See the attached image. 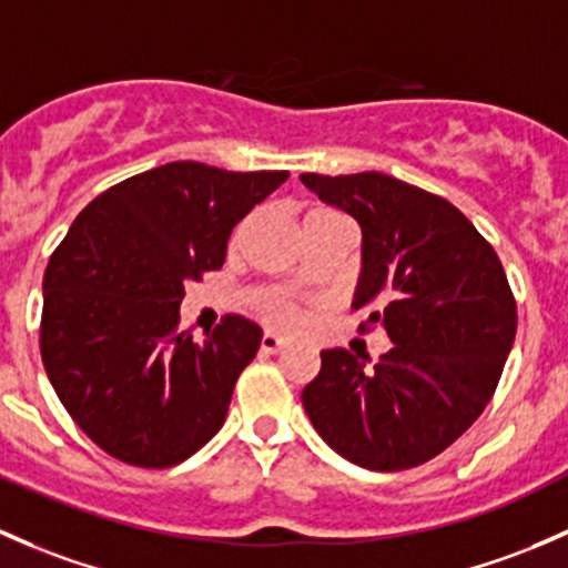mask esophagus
Wrapping results in <instances>:
<instances>
[{
	"label": "esophagus",
	"mask_w": 568,
	"mask_h": 568,
	"mask_svg": "<svg viewBox=\"0 0 568 568\" xmlns=\"http://www.w3.org/2000/svg\"><path fill=\"white\" fill-rule=\"evenodd\" d=\"M262 353H282V349L286 347V338L278 336V333L273 331H265L262 333Z\"/></svg>",
	"instance_id": "esophagus-1"
}]
</instances>
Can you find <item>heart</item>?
<instances>
[{
    "mask_svg": "<svg viewBox=\"0 0 568 568\" xmlns=\"http://www.w3.org/2000/svg\"><path fill=\"white\" fill-rule=\"evenodd\" d=\"M314 213H320V210H314ZM243 230H245V224L241 226V230H237L235 237H241ZM262 308H265V314L276 325H284V327L297 325V312L290 306V303L284 301V297H271V301H265V306H262Z\"/></svg>",
    "mask_w": 568,
    "mask_h": 568,
    "instance_id": "obj_1",
    "label": "heart"
}]
</instances>
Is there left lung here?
I'll return each instance as SVG.
<instances>
[{
    "label": "left lung",
    "mask_w": 568,
    "mask_h": 568,
    "mask_svg": "<svg viewBox=\"0 0 568 568\" xmlns=\"http://www.w3.org/2000/svg\"><path fill=\"white\" fill-rule=\"evenodd\" d=\"M361 226L353 308H377L394 347L323 349L303 407L338 457L366 470L424 465L484 413L511 353L517 303L495 248L446 199L383 172L301 174Z\"/></svg>",
    "instance_id": "left-lung-1"
}]
</instances>
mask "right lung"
Here are the masks:
<instances>
[{"instance_id": "add662e5", "label": "right lung", "mask_w": 568, "mask_h": 568, "mask_svg": "<svg viewBox=\"0 0 568 568\" xmlns=\"http://www.w3.org/2000/svg\"><path fill=\"white\" fill-rule=\"evenodd\" d=\"M286 172L196 161L128 178L92 199L43 276V366L70 418L111 457L172 467L224 426L262 327L226 317L178 333L185 284L224 265L237 221Z\"/></svg>"}]
</instances>
